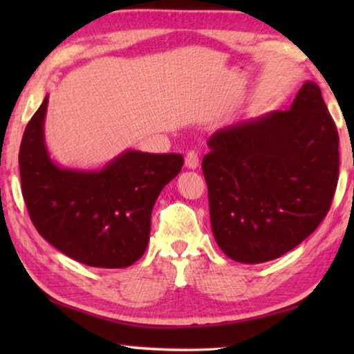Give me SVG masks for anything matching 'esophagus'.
I'll use <instances>...</instances> for the list:
<instances>
[{"mask_svg": "<svg viewBox=\"0 0 354 354\" xmlns=\"http://www.w3.org/2000/svg\"><path fill=\"white\" fill-rule=\"evenodd\" d=\"M198 165H200L198 153H196L195 149H192V151L185 154V167H187V169L195 170V169H198Z\"/></svg>", "mask_w": 354, "mask_h": 354, "instance_id": "esophagus-1", "label": "esophagus"}]
</instances>
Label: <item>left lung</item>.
Listing matches in <instances>:
<instances>
[{
  "label": "left lung",
  "mask_w": 354,
  "mask_h": 354,
  "mask_svg": "<svg viewBox=\"0 0 354 354\" xmlns=\"http://www.w3.org/2000/svg\"><path fill=\"white\" fill-rule=\"evenodd\" d=\"M203 158L211 226L232 261L261 263L309 237L331 206L339 134L320 87L306 81L287 111L218 129Z\"/></svg>",
  "instance_id": "1"
}]
</instances>
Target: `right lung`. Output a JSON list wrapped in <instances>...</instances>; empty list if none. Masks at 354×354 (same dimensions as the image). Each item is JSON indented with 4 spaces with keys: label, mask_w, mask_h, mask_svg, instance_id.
Here are the masks:
<instances>
[{
    "label": "right lung",
    "mask_w": 354,
    "mask_h": 354,
    "mask_svg": "<svg viewBox=\"0 0 354 354\" xmlns=\"http://www.w3.org/2000/svg\"><path fill=\"white\" fill-rule=\"evenodd\" d=\"M48 95L20 145L21 192L39 234L65 256L101 268L133 266L145 253L158 196L181 154L127 149L100 170L64 169L45 143Z\"/></svg>",
    "instance_id": "right-lung-1"
}]
</instances>
